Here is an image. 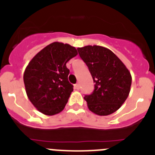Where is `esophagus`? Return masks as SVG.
<instances>
[{
  "label": "esophagus",
  "mask_w": 155,
  "mask_h": 155,
  "mask_svg": "<svg viewBox=\"0 0 155 155\" xmlns=\"http://www.w3.org/2000/svg\"><path fill=\"white\" fill-rule=\"evenodd\" d=\"M74 88L77 90L80 89V84H79V83H78V84H74Z\"/></svg>",
  "instance_id": "esophagus-1"
}]
</instances>
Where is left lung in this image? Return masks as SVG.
<instances>
[{
    "mask_svg": "<svg viewBox=\"0 0 155 155\" xmlns=\"http://www.w3.org/2000/svg\"><path fill=\"white\" fill-rule=\"evenodd\" d=\"M94 82V89L85 95L90 111L108 116L118 110L130 91L132 77L124 64L113 52L100 46L78 48Z\"/></svg>",
    "mask_w": 155,
    "mask_h": 155,
    "instance_id": "left-lung-1",
    "label": "left lung"
}]
</instances>
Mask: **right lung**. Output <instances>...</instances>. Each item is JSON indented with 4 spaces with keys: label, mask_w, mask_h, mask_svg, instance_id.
<instances>
[{
    "label": "right lung",
    "mask_w": 155,
    "mask_h": 155,
    "mask_svg": "<svg viewBox=\"0 0 155 155\" xmlns=\"http://www.w3.org/2000/svg\"><path fill=\"white\" fill-rule=\"evenodd\" d=\"M78 55L75 47L54 42L31 59L24 72L27 96L40 113L53 116L64 109L73 91L66 64Z\"/></svg>",
    "instance_id": "add662e5"
}]
</instances>
